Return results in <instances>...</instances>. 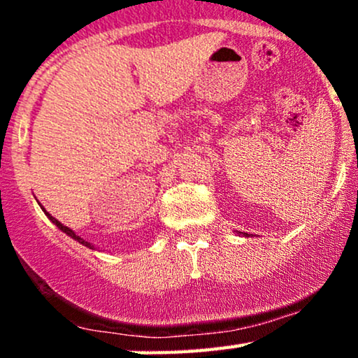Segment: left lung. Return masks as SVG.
<instances>
[{
  "label": "left lung",
  "mask_w": 358,
  "mask_h": 358,
  "mask_svg": "<svg viewBox=\"0 0 358 358\" xmlns=\"http://www.w3.org/2000/svg\"><path fill=\"white\" fill-rule=\"evenodd\" d=\"M237 232H239V231H237ZM241 234V236H244V237H252V234H248V232H239Z\"/></svg>",
  "instance_id": "8db88e82"
}]
</instances>
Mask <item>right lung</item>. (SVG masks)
Returning a JSON list of instances; mask_svg holds the SVG:
<instances>
[{
  "label": "right lung",
  "instance_id": "obj_1",
  "mask_svg": "<svg viewBox=\"0 0 358 358\" xmlns=\"http://www.w3.org/2000/svg\"><path fill=\"white\" fill-rule=\"evenodd\" d=\"M36 202H38V200H36ZM38 205H40V207H42V210L45 212V215H47V217H48V219H50V222H52V224H55V225H57V227H59L62 232H65V234H67V236H69V237H71V239H73V241H77V242H79V244H82V245H85V248H89V249H94V250H96V245H94V244H90V242H87V241H84V239H82V237H80V236H77V234H76V232H73L71 227H67V225H64V224H62V222H59V220H57V219H55V217H52V215H50V213H48L47 210H45V208H43V205H42V203H40V202H38Z\"/></svg>",
  "mask_w": 358,
  "mask_h": 358
}]
</instances>
